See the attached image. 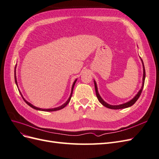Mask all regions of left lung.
<instances>
[{"label": "left lung", "instance_id": "1", "mask_svg": "<svg viewBox=\"0 0 159 159\" xmlns=\"http://www.w3.org/2000/svg\"><path fill=\"white\" fill-rule=\"evenodd\" d=\"M142 62H143V85H142V88L141 89H140V91H139L138 93L136 95L135 97H134L133 99H131V101H129V102L127 103H123V104H121V105H109L108 103H107L106 102H105L102 99V98L100 97V95L98 93V88H97V85H96V84L94 81V84H95V93H96V95H97V98L99 100V102L102 103L103 106L106 107L107 108H109V109H124V108H127V107H131V105H133L134 103H135L137 99L139 98V97H140V95L141 94V92L143 91V87H144V84H145V66H144V64H143V61L142 60Z\"/></svg>", "mask_w": 159, "mask_h": 159}]
</instances>
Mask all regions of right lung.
I'll return each mask as SVG.
<instances>
[{
	"label": "right lung",
	"mask_w": 159,
	"mask_h": 159,
	"mask_svg": "<svg viewBox=\"0 0 159 159\" xmlns=\"http://www.w3.org/2000/svg\"><path fill=\"white\" fill-rule=\"evenodd\" d=\"M14 80H15V83L16 84V85H17V81H16V75H15V73H14ZM75 81H76V80H75V81L74 82V84H73V85H72V88H71V95H70V98H69V99H68V100L67 101V102L64 103V104H63L62 105H61L60 107H56V108H54V109H40V108H38V107H35V106H34V105H32L31 103H30L29 102H28L27 101H26L25 99H24L23 98V99H24V101H25V102L29 105V106H30L31 107H32L33 109H37V110H40V111H57V110H60V109H63V108H64L68 104V103L70 102V99H71V95H72V93H73V89H74V85H75ZM21 94V93H20Z\"/></svg>",
	"instance_id": "obj_1"
}]
</instances>
